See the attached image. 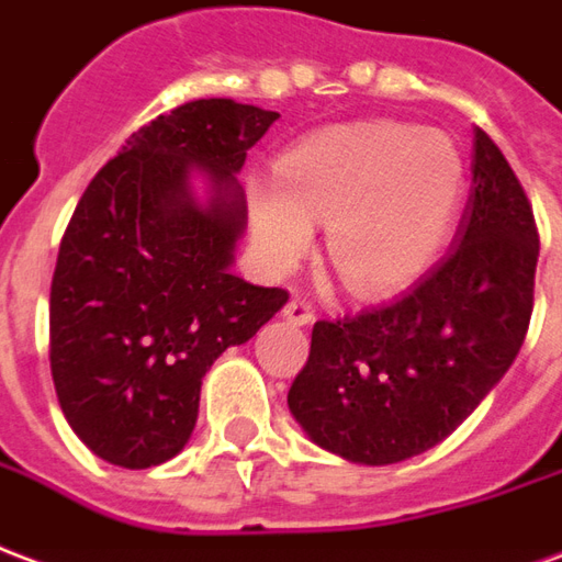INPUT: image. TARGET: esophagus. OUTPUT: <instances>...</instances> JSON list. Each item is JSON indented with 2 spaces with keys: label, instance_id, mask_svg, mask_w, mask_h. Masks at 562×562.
Masks as SVG:
<instances>
[{
  "label": "esophagus",
  "instance_id": "obj_1",
  "mask_svg": "<svg viewBox=\"0 0 562 562\" xmlns=\"http://www.w3.org/2000/svg\"><path fill=\"white\" fill-rule=\"evenodd\" d=\"M284 317L296 326H305V323L314 321V308H311L305 299H290L284 305Z\"/></svg>",
  "mask_w": 562,
  "mask_h": 562
}]
</instances>
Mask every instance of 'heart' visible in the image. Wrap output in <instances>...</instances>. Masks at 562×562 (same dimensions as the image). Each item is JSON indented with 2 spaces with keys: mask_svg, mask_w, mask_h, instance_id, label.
<instances>
[{
  "mask_svg": "<svg viewBox=\"0 0 562 562\" xmlns=\"http://www.w3.org/2000/svg\"><path fill=\"white\" fill-rule=\"evenodd\" d=\"M278 191L254 194V236L276 269L308 251L311 222L329 221L344 281L380 293L411 281L443 245L461 194V158L443 134L401 122L323 131L276 161Z\"/></svg>",
  "mask_w": 562,
  "mask_h": 562,
  "instance_id": "b5f03b06",
  "label": "heart"
}]
</instances>
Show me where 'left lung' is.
<instances>
[{
	"label": "left lung",
	"mask_w": 562,
	"mask_h": 562,
	"mask_svg": "<svg viewBox=\"0 0 562 562\" xmlns=\"http://www.w3.org/2000/svg\"><path fill=\"white\" fill-rule=\"evenodd\" d=\"M454 245L386 305L317 321L286 404L323 449L359 464L425 452L476 411L521 350L539 231L497 143L476 128Z\"/></svg>",
	"instance_id": "8db88e82"
}]
</instances>
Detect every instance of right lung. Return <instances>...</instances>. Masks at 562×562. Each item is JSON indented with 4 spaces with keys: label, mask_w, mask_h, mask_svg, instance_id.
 <instances>
[{
    "label": "right lung",
    "mask_w": 562,
    "mask_h": 562,
    "mask_svg": "<svg viewBox=\"0 0 562 562\" xmlns=\"http://www.w3.org/2000/svg\"><path fill=\"white\" fill-rule=\"evenodd\" d=\"M276 110L200 98L131 134L74 209L50 284V374L74 434L110 464L182 452L200 383L290 299L233 276L245 231L236 173ZM216 182L196 207L187 173Z\"/></svg>",
    "instance_id": "add662e5"
}]
</instances>
